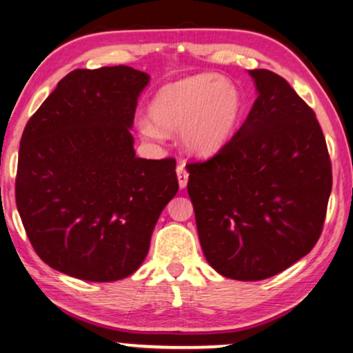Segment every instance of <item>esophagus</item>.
Wrapping results in <instances>:
<instances>
[{
    "label": "esophagus",
    "mask_w": 353,
    "mask_h": 353,
    "mask_svg": "<svg viewBox=\"0 0 353 353\" xmlns=\"http://www.w3.org/2000/svg\"><path fill=\"white\" fill-rule=\"evenodd\" d=\"M176 172H177V179H179V187L181 188H185L187 187V183H188V171H187V168H185V163L183 162H181L177 165V170H176Z\"/></svg>",
    "instance_id": "esophagus-1"
}]
</instances>
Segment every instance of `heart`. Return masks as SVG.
<instances>
[{"instance_id":"obj_1","label":"heart","mask_w":353,"mask_h":353,"mask_svg":"<svg viewBox=\"0 0 353 353\" xmlns=\"http://www.w3.org/2000/svg\"><path fill=\"white\" fill-rule=\"evenodd\" d=\"M241 94L230 81L213 74L185 77L160 88L139 129L146 139L181 130L191 154L210 155L225 145L241 113Z\"/></svg>"}]
</instances>
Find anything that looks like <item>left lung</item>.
Here are the masks:
<instances>
[{
	"label": "left lung",
	"instance_id": "left-lung-1",
	"mask_svg": "<svg viewBox=\"0 0 353 353\" xmlns=\"http://www.w3.org/2000/svg\"><path fill=\"white\" fill-rule=\"evenodd\" d=\"M256 99L238 132L188 163L201 248L221 276L254 282L285 271L318 243L332 191L324 134L282 76L249 70Z\"/></svg>",
	"mask_w": 353,
	"mask_h": 353
}]
</instances>
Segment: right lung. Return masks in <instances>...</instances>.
<instances>
[{
  "label": "right lung",
  "mask_w": 353,
  "mask_h": 353,
  "mask_svg": "<svg viewBox=\"0 0 353 353\" xmlns=\"http://www.w3.org/2000/svg\"><path fill=\"white\" fill-rule=\"evenodd\" d=\"M149 74L126 65L74 70L23 130L15 201L26 235L52 270L115 282L146 259L174 198L176 160L134 151L137 99Z\"/></svg>",
  "instance_id": "1"
}]
</instances>
